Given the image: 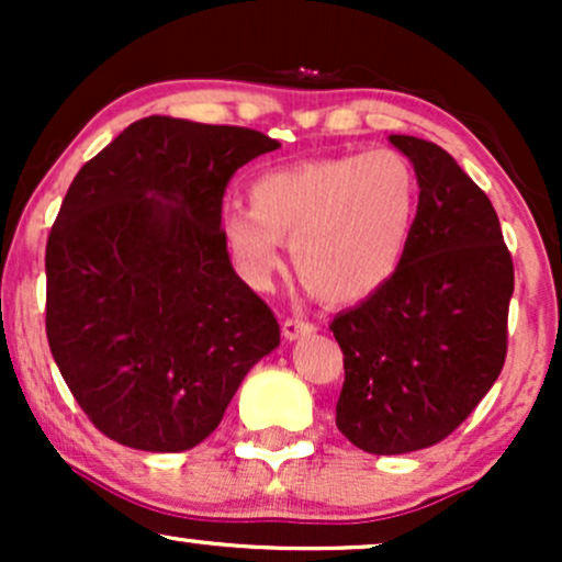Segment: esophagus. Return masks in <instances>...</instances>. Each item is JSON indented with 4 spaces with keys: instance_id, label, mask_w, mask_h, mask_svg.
Returning a JSON list of instances; mask_svg holds the SVG:
<instances>
[{
    "instance_id": "34e87169",
    "label": "esophagus",
    "mask_w": 562,
    "mask_h": 562,
    "mask_svg": "<svg viewBox=\"0 0 562 562\" xmlns=\"http://www.w3.org/2000/svg\"><path fill=\"white\" fill-rule=\"evenodd\" d=\"M314 330H317V325L303 317H288L285 322H282V335H285L288 340H295L301 338V335H312Z\"/></svg>"
}]
</instances>
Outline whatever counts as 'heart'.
Listing matches in <instances>:
<instances>
[{
  "label": "heart",
  "instance_id": "1",
  "mask_svg": "<svg viewBox=\"0 0 562 562\" xmlns=\"http://www.w3.org/2000/svg\"><path fill=\"white\" fill-rule=\"evenodd\" d=\"M250 211L222 218L237 272L269 288L285 267L282 240L299 280L330 303L375 295L402 267L417 211L420 177L393 147L299 160L259 173L248 187Z\"/></svg>",
  "mask_w": 562,
  "mask_h": 562
}]
</instances>
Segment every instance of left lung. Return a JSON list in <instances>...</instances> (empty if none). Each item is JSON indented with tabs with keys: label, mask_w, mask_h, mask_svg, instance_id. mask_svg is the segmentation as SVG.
<instances>
[{
	"label": "left lung",
	"mask_w": 562,
	"mask_h": 562,
	"mask_svg": "<svg viewBox=\"0 0 562 562\" xmlns=\"http://www.w3.org/2000/svg\"><path fill=\"white\" fill-rule=\"evenodd\" d=\"M420 177L398 272L333 319L344 351L335 425L370 454L443 441L499 378L515 272L492 200L443 147L391 134Z\"/></svg>",
	"instance_id": "left-lung-1"
}]
</instances>
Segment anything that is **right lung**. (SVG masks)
Masks as SVG:
<instances>
[{"label": "right lung", "mask_w": 562, "mask_h": 562, "mask_svg": "<svg viewBox=\"0 0 562 562\" xmlns=\"http://www.w3.org/2000/svg\"><path fill=\"white\" fill-rule=\"evenodd\" d=\"M280 142L150 115L70 182L47 240V340L100 434L198 447L248 370L280 346L272 308L232 269L222 198Z\"/></svg>", "instance_id": "obj_1"}]
</instances>
